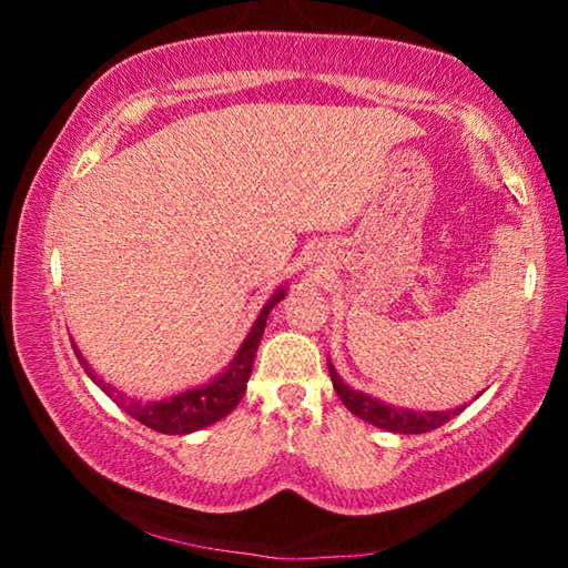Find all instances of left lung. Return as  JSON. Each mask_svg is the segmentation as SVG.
<instances>
[{"label": "left lung", "mask_w": 568, "mask_h": 568, "mask_svg": "<svg viewBox=\"0 0 568 568\" xmlns=\"http://www.w3.org/2000/svg\"><path fill=\"white\" fill-rule=\"evenodd\" d=\"M328 371H331L333 388H335V393H338V398L343 400L345 408L355 413L358 418L373 423V426L393 430V434H426V430H434L438 426H444V423H448L450 418L458 416V413L464 410V406H460V408H454V410L418 413V410L386 406V403H381L376 398L365 396V393H358V390L345 386L331 363H328Z\"/></svg>", "instance_id": "8db88e82"}]
</instances>
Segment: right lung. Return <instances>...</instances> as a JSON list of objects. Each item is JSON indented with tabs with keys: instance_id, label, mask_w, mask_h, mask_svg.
<instances>
[{
	"instance_id": "right-lung-1",
	"label": "right lung",
	"mask_w": 568,
	"mask_h": 568,
	"mask_svg": "<svg viewBox=\"0 0 568 568\" xmlns=\"http://www.w3.org/2000/svg\"><path fill=\"white\" fill-rule=\"evenodd\" d=\"M283 295H285L283 291H277V295L273 297V301L263 307L261 318L255 321L253 331H250V335H247L245 343H243V348L237 351L235 361L227 365V371L223 373V376H217L213 383H207V386H203V388L180 393V396H172L168 400L140 403V400H132V398L120 396V393L114 390V388H110L102 378L94 376L90 365L84 363L82 353L77 351V345H74L77 361L84 365V373H88V376L94 383H98V386L104 393H108V396L114 403H118L120 408H124V413H128V416H132L134 420H140L142 426L158 430V434H170V436L192 434V430H200V428L210 426V423L225 418L227 413L233 410L240 400H243L245 388H247L250 371H253V361H255L257 345H261L263 331H265L267 313L273 311L275 303H281Z\"/></svg>"
}]
</instances>
